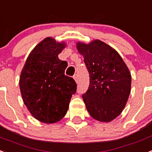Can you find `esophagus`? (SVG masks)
Masks as SVG:
<instances>
[{
	"instance_id": "obj_1",
	"label": "esophagus",
	"mask_w": 152,
	"mask_h": 152,
	"mask_svg": "<svg viewBox=\"0 0 152 152\" xmlns=\"http://www.w3.org/2000/svg\"><path fill=\"white\" fill-rule=\"evenodd\" d=\"M73 79H74V80H75V81H76V82H77V81H78V75H77V74H76V75H74V76H73Z\"/></svg>"
}]
</instances>
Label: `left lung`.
Returning <instances> with one entry per match:
<instances>
[{
    "instance_id": "left-lung-1",
    "label": "left lung",
    "mask_w": 152,
    "mask_h": 152,
    "mask_svg": "<svg viewBox=\"0 0 152 152\" xmlns=\"http://www.w3.org/2000/svg\"><path fill=\"white\" fill-rule=\"evenodd\" d=\"M90 74L83 99L93 118L110 122L121 113L131 93V76L119 53L100 40L76 43Z\"/></svg>"
}]
</instances>
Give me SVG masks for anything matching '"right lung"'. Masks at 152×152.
<instances>
[{
	"instance_id": "1",
	"label": "right lung",
	"mask_w": 152,
	"mask_h": 152,
	"mask_svg": "<svg viewBox=\"0 0 152 152\" xmlns=\"http://www.w3.org/2000/svg\"><path fill=\"white\" fill-rule=\"evenodd\" d=\"M66 48L52 37L43 39L30 52L21 70L19 86L23 101L35 119L45 124L59 121L66 114L76 83L65 75L66 61L58 55Z\"/></svg>"
}]
</instances>
